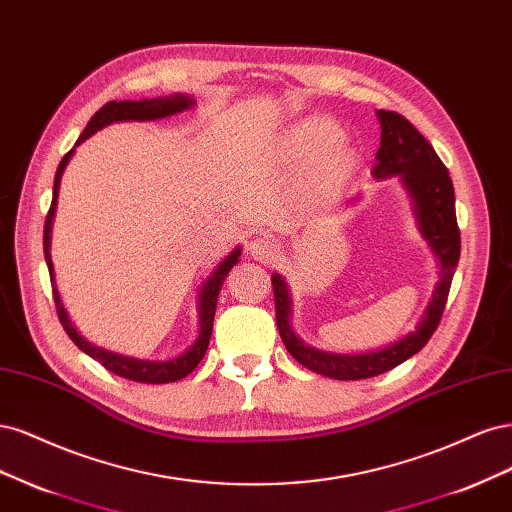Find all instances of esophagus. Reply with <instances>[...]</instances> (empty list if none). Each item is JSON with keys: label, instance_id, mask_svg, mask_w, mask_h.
Returning a JSON list of instances; mask_svg holds the SVG:
<instances>
[{"label": "esophagus", "instance_id": "esophagus-1", "mask_svg": "<svg viewBox=\"0 0 512 512\" xmlns=\"http://www.w3.org/2000/svg\"><path fill=\"white\" fill-rule=\"evenodd\" d=\"M246 251H249V255L257 261H274L278 257V246L274 244V240L266 236L253 238L249 244H246Z\"/></svg>", "mask_w": 512, "mask_h": 512}]
</instances>
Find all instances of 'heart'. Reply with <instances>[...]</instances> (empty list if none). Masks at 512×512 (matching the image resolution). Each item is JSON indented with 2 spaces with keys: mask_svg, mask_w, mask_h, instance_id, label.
Wrapping results in <instances>:
<instances>
[{
  "mask_svg": "<svg viewBox=\"0 0 512 512\" xmlns=\"http://www.w3.org/2000/svg\"><path fill=\"white\" fill-rule=\"evenodd\" d=\"M340 136L342 129L334 121L310 117L289 127L278 140V159L289 168H302L313 161L304 180V195L310 202L327 200L357 170L355 148Z\"/></svg>",
  "mask_w": 512,
  "mask_h": 512,
  "instance_id": "1",
  "label": "heart"
}]
</instances>
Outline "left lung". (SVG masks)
I'll return each instance as SVG.
<instances>
[{
    "label": "left lung",
    "mask_w": 512,
    "mask_h": 512,
    "mask_svg": "<svg viewBox=\"0 0 512 512\" xmlns=\"http://www.w3.org/2000/svg\"><path fill=\"white\" fill-rule=\"evenodd\" d=\"M376 117L381 121V146H378L372 176L376 180H385L391 176L400 178L412 202V212H415L419 232L436 255L440 272L432 300L427 304L415 332L383 346V349L368 353H329L315 349V346L295 336L291 329L293 302L289 287L278 272L272 274L276 325L287 351L304 368L336 378V381H361V378L378 376L400 366L402 361L423 349L440 323L461 251L455 217V191L449 170L444 168L432 144L402 114L376 110Z\"/></svg>",
    "instance_id": "8db88e82"
}]
</instances>
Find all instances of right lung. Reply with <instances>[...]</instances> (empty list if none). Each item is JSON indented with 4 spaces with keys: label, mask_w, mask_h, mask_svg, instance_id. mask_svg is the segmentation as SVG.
<instances>
[{
    "label": "right lung",
    "mask_w": 512,
    "mask_h": 512,
    "mask_svg": "<svg viewBox=\"0 0 512 512\" xmlns=\"http://www.w3.org/2000/svg\"><path fill=\"white\" fill-rule=\"evenodd\" d=\"M195 106V100L191 95L185 93H174L168 97H153V100H123V102H108L106 106H102L97 110L91 121L87 123L85 131H82L80 138L76 140L72 151L65 155L59 163L57 174H55V187H53V202H51V210L46 214V223H44V259L48 272H51V283H53V298H55V306H57V315L59 321L65 329V334L72 338V342L78 346L82 353H87L89 357H93L95 361L114 372L117 376L129 378V381L136 383H153V385H161V383H174L185 378L187 374H191L197 364H200L202 357L206 355L208 342L212 336V321H214V312H217V300H219V291L225 283V278L232 270L242 253V246H236V249L225 255L223 261H219V266L210 272V276L204 280V285L200 287V293H197V315H200V332H197L195 342L189 346L187 351H183L176 357L170 359H138V357H129V355H121L114 353L108 349H102V346L91 344L87 338H82L78 334L76 325L70 321L68 310L63 308L59 289L55 285V266L51 259V242H53V221H55V212H57V200H59V185H61V176L65 172V166H68L70 159L76 153V146H80L87 138H91L95 131H100L112 123H123V121H157V119H166L172 117V114L191 110Z\"/></svg>",
    "instance_id": "right-lung-1"
}]
</instances>
